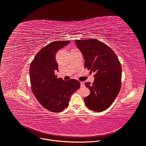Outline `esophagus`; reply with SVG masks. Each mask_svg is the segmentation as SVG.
<instances>
[{"label": "esophagus", "instance_id": "1", "mask_svg": "<svg viewBox=\"0 0 146 146\" xmlns=\"http://www.w3.org/2000/svg\"><path fill=\"white\" fill-rule=\"evenodd\" d=\"M80 86H81V87H84V86H85V85H84V82H82V81H81V82H80Z\"/></svg>", "mask_w": 146, "mask_h": 146}]
</instances>
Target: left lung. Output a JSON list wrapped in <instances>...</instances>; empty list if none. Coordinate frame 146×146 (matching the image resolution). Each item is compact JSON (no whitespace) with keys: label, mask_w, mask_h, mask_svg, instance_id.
Masks as SVG:
<instances>
[{"label":"left lung","mask_w":146,"mask_h":146,"mask_svg":"<svg viewBox=\"0 0 146 146\" xmlns=\"http://www.w3.org/2000/svg\"><path fill=\"white\" fill-rule=\"evenodd\" d=\"M75 43L84 56V67L95 73L94 81L86 82L91 91L84 98L86 106L100 112L113 103L121 87L122 68L115 52L96 38L76 40Z\"/></svg>","instance_id":"1"}]
</instances>
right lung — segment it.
Returning <instances> with one entry per match:
<instances>
[{
    "instance_id": "obj_1",
    "label": "right lung",
    "mask_w": 146,
    "mask_h": 146,
    "mask_svg": "<svg viewBox=\"0 0 146 146\" xmlns=\"http://www.w3.org/2000/svg\"><path fill=\"white\" fill-rule=\"evenodd\" d=\"M70 42L52 41L37 53L30 65L32 91L41 105L54 113L66 108L72 95L80 87L78 80L64 81L55 74V72L58 71L55 54Z\"/></svg>"
}]
</instances>
